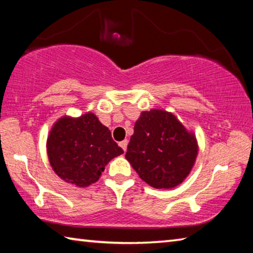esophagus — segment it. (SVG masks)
Returning <instances> with one entry per match:
<instances>
[{
    "instance_id": "1",
    "label": "esophagus",
    "mask_w": 253,
    "mask_h": 253,
    "mask_svg": "<svg viewBox=\"0 0 253 253\" xmlns=\"http://www.w3.org/2000/svg\"><path fill=\"white\" fill-rule=\"evenodd\" d=\"M127 145H128V140L127 139H124V140H122L121 143H119V146H121L124 149V152H126Z\"/></svg>"
}]
</instances>
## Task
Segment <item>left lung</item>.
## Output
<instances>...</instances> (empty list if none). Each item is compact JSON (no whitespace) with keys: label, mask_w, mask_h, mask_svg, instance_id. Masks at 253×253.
Listing matches in <instances>:
<instances>
[{"label":"left lung","mask_w":253,"mask_h":253,"mask_svg":"<svg viewBox=\"0 0 253 253\" xmlns=\"http://www.w3.org/2000/svg\"><path fill=\"white\" fill-rule=\"evenodd\" d=\"M198 153L193 131L169 111L151 109L136 121L125 157L148 185L169 190L188 176Z\"/></svg>","instance_id":"1"}]
</instances>
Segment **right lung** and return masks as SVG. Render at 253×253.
I'll return each mask as SVG.
<instances>
[{
	"instance_id": "1",
	"label": "right lung",
	"mask_w": 253,
	"mask_h": 253,
	"mask_svg": "<svg viewBox=\"0 0 253 253\" xmlns=\"http://www.w3.org/2000/svg\"><path fill=\"white\" fill-rule=\"evenodd\" d=\"M123 149L92 113L62 116L53 124L46 139V154L58 176L77 187L96 183L105 166L122 155Z\"/></svg>"
}]
</instances>
